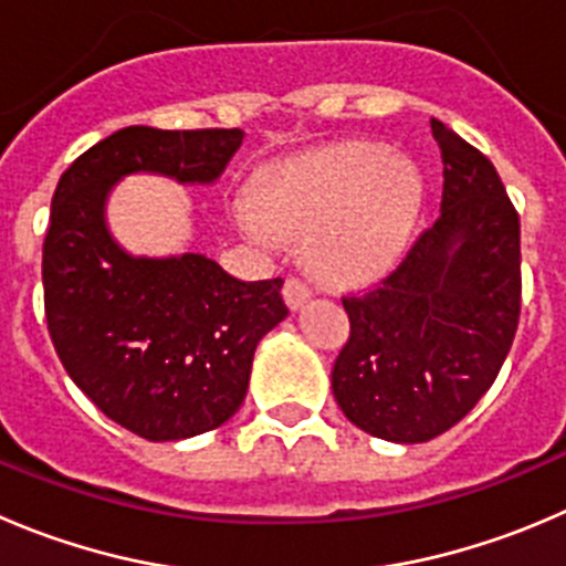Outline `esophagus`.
Here are the masks:
<instances>
[{
    "label": "esophagus",
    "mask_w": 566,
    "mask_h": 566,
    "mask_svg": "<svg viewBox=\"0 0 566 566\" xmlns=\"http://www.w3.org/2000/svg\"><path fill=\"white\" fill-rule=\"evenodd\" d=\"M311 294L314 292L308 289V283H303V280H297V277H289L286 286H283V297H286V305L292 311L303 308V305L311 300Z\"/></svg>",
    "instance_id": "esophagus-1"
}]
</instances>
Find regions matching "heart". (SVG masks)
<instances>
[{
    "mask_svg": "<svg viewBox=\"0 0 566 566\" xmlns=\"http://www.w3.org/2000/svg\"><path fill=\"white\" fill-rule=\"evenodd\" d=\"M422 202L424 180L411 160L380 144L349 142L280 166L258 193H235L230 217L261 250L305 233V258L316 274L358 283L395 266Z\"/></svg>",
    "mask_w": 566,
    "mask_h": 566,
    "instance_id": "b5f03b06",
    "label": "heart"
}]
</instances>
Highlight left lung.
Instances as JSON below:
<instances>
[{
	"label": "left lung",
	"instance_id": "left-lung-1",
	"mask_svg": "<svg viewBox=\"0 0 566 566\" xmlns=\"http://www.w3.org/2000/svg\"><path fill=\"white\" fill-rule=\"evenodd\" d=\"M441 211L373 292L344 300L349 342L333 397L355 428L419 444L453 428L497 378L520 322V217L486 155L430 118Z\"/></svg>",
	"mask_w": 566,
	"mask_h": 566
}]
</instances>
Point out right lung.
<instances>
[{
	"instance_id": "1",
	"label": "right lung",
	"mask_w": 566,
	"mask_h": 566,
	"mask_svg": "<svg viewBox=\"0 0 566 566\" xmlns=\"http://www.w3.org/2000/svg\"><path fill=\"white\" fill-rule=\"evenodd\" d=\"M241 130L125 127L80 155L52 197L44 305L69 378L105 417L149 441L228 422L247 397L255 347L289 316L283 280H244L202 252L133 255L107 224L130 175L213 186Z\"/></svg>"
}]
</instances>
